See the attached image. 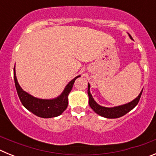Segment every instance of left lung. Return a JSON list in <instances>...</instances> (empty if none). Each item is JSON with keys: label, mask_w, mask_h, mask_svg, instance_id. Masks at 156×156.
Listing matches in <instances>:
<instances>
[{"label": "left lung", "mask_w": 156, "mask_h": 156, "mask_svg": "<svg viewBox=\"0 0 156 156\" xmlns=\"http://www.w3.org/2000/svg\"><path fill=\"white\" fill-rule=\"evenodd\" d=\"M129 37L132 39V37L129 34ZM90 84L88 83V88H87V94L89 96V105H90V108L94 110L97 114L99 115H101L105 118H108V119H115V118H119V117L122 116V115H126L127 112H129L130 110L133 109L135 106L138 104V101L140 100V98L141 96L143 90L138 95V97L136 98L134 100H133L130 102L127 103V104L122 105L116 106V107H113V108H107V107H103L98 104L94 100L93 97H92L91 94L90 92Z\"/></svg>", "instance_id": "1"}]
</instances>
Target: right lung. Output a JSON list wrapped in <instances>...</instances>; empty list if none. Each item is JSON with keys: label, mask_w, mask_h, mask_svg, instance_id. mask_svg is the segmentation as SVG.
<instances>
[{"label": "right lung", "mask_w": 156, "mask_h": 156, "mask_svg": "<svg viewBox=\"0 0 156 156\" xmlns=\"http://www.w3.org/2000/svg\"><path fill=\"white\" fill-rule=\"evenodd\" d=\"M80 76L75 77L66 85L61 95L54 99H40L33 97L27 93L19 86L14 68V80L19 98L22 104L29 111L41 118H52L58 116L66 109L68 106V95L73 87L76 80Z\"/></svg>", "instance_id": "add662e5"}]
</instances>
